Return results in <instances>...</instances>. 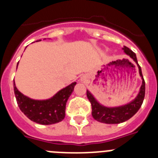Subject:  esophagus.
Listing matches in <instances>:
<instances>
[{
    "mask_svg": "<svg viewBox=\"0 0 158 158\" xmlns=\"http://www.w3.org/2000/svg\"><path fill=\"white\" fill-rule=\"evenodd\" d=\"M85 80H86L85 77H81V81H85Z\"/></svg>",
    "mask_w": 158,
    "mask_h": 158,
    "instance_id": "esophagus-1",
    "label": "esophagus"
}]
</instances>
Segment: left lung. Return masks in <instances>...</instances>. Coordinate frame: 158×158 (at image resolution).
Masks as SVG:
<instances>
[{"mask_svg":"<svg viewBox=\"0 0 158 158\" xmlns=\"http://www.w3.org/2000/svg\"><path fill=\"white\" fill-rule=\"evenodd\" d=\"M122 49L123 50V52L127 56L132 58V60L136 63L137 66L139 68V75L142 77V85L139 89V93L134 100L130 101L127 104L116 106V107H107L103 105L95 98L94 96L89 90H87V97L92 104V115L94 119L103 123L117 124L128 120L139 111L144 100L145 91H146L145 81L142 77V69L138 63L136 54L127 47H123Z\"/></svg>","mask_w":158,"mask_h":158,"instance_id":"1","label":"left lung"}]
</instances>
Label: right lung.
Segmentation results:
<instances>
[{
    "mask_svg": "<svg viewBox=\"0 0 158 158\" xmlns=\"http://www.w3.org/2000/svg\"><path fill=\"white\" fill-rule=\"evenodd\" d=\"M76 84L77 82H73L47 100H34L25 96L18 90L15 81L13 87L17 104L22 112L33 122L51 125L61 122L65 118L66 102Z\"/></svg>",
    "mask_w": 158,
    "mask_h": 158,
    "instance_id": "right-lung-1",
    "label": "right lung"
}]
</instances>
